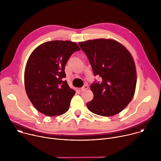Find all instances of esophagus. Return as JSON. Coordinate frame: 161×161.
<instances>
[{
    "label": "esophagus",
    "mask_w": 161,
    "mask_h": 161,
    "mask_svg": "<svg viewBox=\"0 0 161 161\" xmlns=\"http://www.w3.org/2000/svg\"><path fill=\"white\" fill-rule=\"evenodd\" d=\"M88 85H85L83 86H82V87L81 88L80 90H81V92H83V91H85V90H86V89L88 88Z\"/></svg>",
    "instance_id": "34e87169"
}]
</instances>
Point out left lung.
<instances>
[{"mask_svg":"<svg viewBox=\"0 0 161 161\" xmlns=\"http://www.w3.org/2000/svg\"><path fill=\"white\" fill-rule=\"evenodd\" d=\"M86 54L94 76L102 78L90 85L94 98L86 103L95 114L110 117L119 113L131 101L136 85L134 60L122 44L99 39L78 43Z\"/></svg>","mask_w":161,"mask_h":161,"instance_id":"1","label":"left lung"}]
</instances>
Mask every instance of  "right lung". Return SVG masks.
<instances>
[{
	"label": "right lung",
	"instance_id": "1",
	"mask_svg": "<svg viewBox=\"0 0 161 161\" xmlns=\"http://www.w3.org/2000/svg\"><path fill=\"white\" fill-rule=\"evenodd\" d=\"M80 50L76 42L53 41L39 46L29 57L25 87L29 99L39 112L53 117L69 109L75 92L64 80L65 65L72 54Z\"/></svg>",
	"mask_w": 161,
	"mask_h": 161
}]
</instances>
